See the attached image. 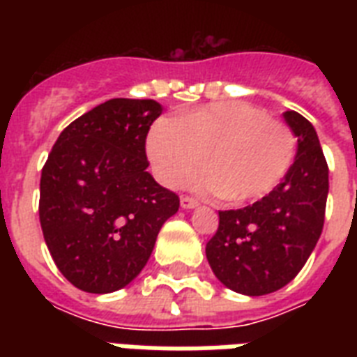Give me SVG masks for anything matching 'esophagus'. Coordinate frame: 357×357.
<instances>
[{
	"instance_id": "obj_1",
	"label": "esophagus",
	"mask_w": 357,
	"mask_h": 357,
	"mask_svg": "<svg viewBox=\"0 0 357 357\" xmlns=\"http://www.w3.org/2000/svg\"><path fill=\"white\" fill-rule=\"evenodd\" d=\"M181 207L183 209H195V207H198V200H195L192 196H181Z\"/></svg>"
}]
</instances>
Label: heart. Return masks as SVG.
<instances>
[{
	"mask_svg": "<svg viewBox=\"0 0 357 357\" xmlns=\"http://www.w3.org/2000/svg\"><path fill=\"white\" fill-rule=\"evenodd\" d=\"M296 135L282 120L246 102H218L159 119L148 135V157L157 179L179 187L204 165L192 185L204 195L235 202L271 195L293 167Z\"/></svg>",
	"mask_w": 357,
	"mask_h": 357,
	"instance_id": "heart-1",
	"label": "heart"
}]
</instances>
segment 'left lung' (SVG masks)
I'll list each match as a JSON object with an SVG mask.
<instances>
[{"mask_svg":"<svg viewBox=\"0 0 357 357\" xmlns=\"http://www.w3.org/2000/svg\"><path fill=\"white\" fill-rule=\"evenodd\" d=\"M298 139L282 183L243 209L218 211V229L206 246L215 276L235 293L261 296L285 287L315 248L324 226L328 165L311 122L283 114Z\"/></svg>","mask_w":357,"mask_h":357,"instance_id":"1","label":"left lung"}]
</instances>
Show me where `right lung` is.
<instances>
[{"mask_svg":"<svg viewBox=\"0 0 357 357\" xmlns=\"http://www.w3.org/2000/svg\"><path fill=\"white\" fill-rule=\"evenodd\" d=\"M161 113L155 100H109L63 129L42 168L44 241L61 274L85 293L133 282L178 213V195L146 172V137Z\"/></svg>","mask_w":357,"mask_h":357,"instance_id":"1","label":"right lung"}]
</instances>
